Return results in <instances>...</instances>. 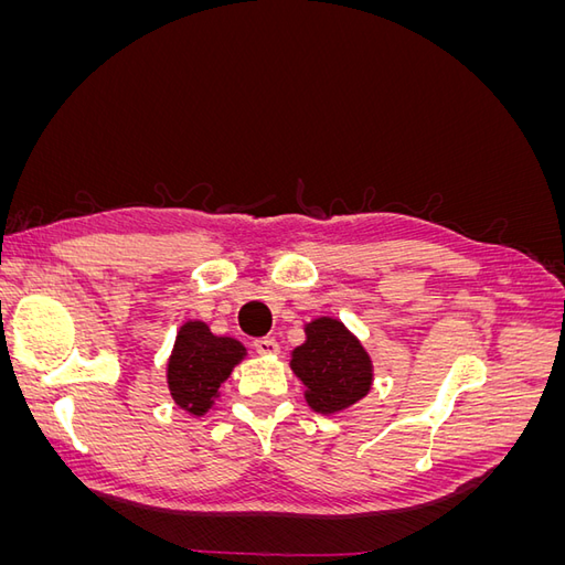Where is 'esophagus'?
<instances>
[{"label":"esophagus","mask_w":565,"mask_h":565,"mask_svg":"<svg viewBox=\"0 0 565 565\" xmlns=\"http://www.w3.org/2000/svg\"><path fill=\"white\" fill-rule=\"evenodd\" d=\"M252 347H254V351H256V353H262V355H276V353H278V341L273 339V337H262V339H256Z\"/></svg>","instance_id":"34e87169"}]
</instances>
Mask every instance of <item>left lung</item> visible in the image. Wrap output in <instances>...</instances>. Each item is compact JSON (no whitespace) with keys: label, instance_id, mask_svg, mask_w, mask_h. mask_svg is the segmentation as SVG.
<instances>
[{"label":"left lung","instance_id":"obj_1","mask_svg":"<svg viewBox=\"0 0 565 565\" xmlns=\"http://www.w3.org/2000/svg\"><path fill=\"white\" fill-rule=\"evenodd\" d=\"M306 341L292 351L289 367L306 386L303 398L320 415H334L367 396L372 361L361 341L337 318H316Z\"/></svg>","mask_w":565,"mask_h":565}]
</instances>
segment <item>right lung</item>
<instances>
[{
  "mask_svg": "<svg viewBox=\"0 0 565 565\" xmlns=\"http://www.w3.org/2000/svg\"><path fill=\"white\" fill-rule=\"evenodd\" d=\"M247 355L237 339L216 337L202 320H188L177 334L167 363V386L174 403L202 417L218 398V388Z\"/></svg>",
  "mask_w": 565,
  "mask_h": 565,
  "instance_id": "1",
  "label": "right lung"
}]
</instances>
